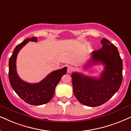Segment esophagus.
<instances>
[{
	"label": "esophagus",
	"instance_id": "esophagus-1",
	"mask_svg": "<svg viewBox=\"0 0 131 131\" xmlns=\"http://www.w3.org/2000/svg\"><path fill=\"white\" fill-rule=\"evenodd\" d=\"M72 71V68L71 67V66H68V69H67V72H68V73H70Z\"/></svg>",
	"mask_w": 131,
	"mask_h": 131
}]
</instances>
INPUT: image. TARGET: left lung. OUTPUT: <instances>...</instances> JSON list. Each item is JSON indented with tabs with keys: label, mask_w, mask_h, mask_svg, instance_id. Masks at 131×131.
<instances>
[{
	"label": "left lung",
	"mask_w": 131,
	"mask_h": 131,
	"mask_svg": "<svg viewBox=\"0 0 131 131\" xmlns=\"http://www.w3.org/2000/svg\"><path fill=\"white\" fill-rule=\"evenodd\" d=\"M102 47L92 52L89 66L101 63L104 71L100 78L73 72L71 75L74 95L79 102L90 107L102 105L118 91L122 83L123 62L117 48L108 40H101Z\"/></svg>",
	"instance_id": "obj_1"
}]
</instances>
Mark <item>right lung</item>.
<instances>
[{"mask_svg": "<svg viewBox=\"0 0 131 131\" xmlns=\"http://www.w3.org/2000/svg\"><path fill=\"white\" fill-rule=\"evenodd\" d=\"M37 41L36 37L25 39L16 46L9 60V80L11 87L22 100L31 105H42L48 103L53 97L56 86L61 77L67 73V68L54 71L37 83H29L19 77L16 71V59L19 51L28 42Z\"/></svg>", "mask_w": 131, "mask_h": 131, "instance_id": "add662e5", "label": "right lung"}]
</instances>
